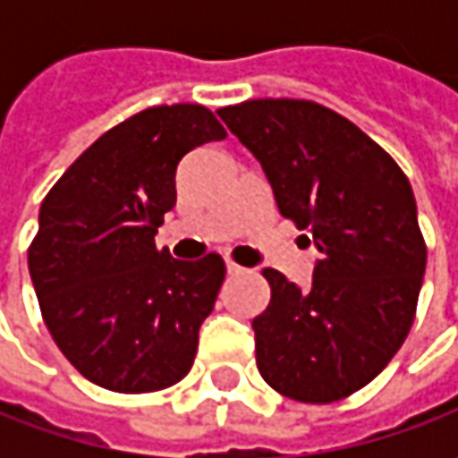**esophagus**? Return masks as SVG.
<instances>
[{
	"label": "esophagus",
	"mask_w": 458,
	"mask_h": 458,
	"mask_svg": "<svg viewBox=\"0 0 458 458\" xmlns=\"http://www.w3.org/2000/svg\"><path fill=\"white\" fill-rule=\"evenodd\" d=\"M226 273H229V275H242V273H244V267H239V265H234V262H226Z\"/></svg>",
	"instance_id": "34e87169"
}]
</instances>
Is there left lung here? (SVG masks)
<instances>
[{"mask_svg": "<svg viewBox=\"0 0 458 458\" xmlns=\"http://www.w3.org/2000/svg\"><path fill=\"white\" fill-rule=\"evenodd\" d=\"M219 116L318 252L308 288L262 273L270 306L252 321L257 369L293 400H342L377 377L413 326L426 273L413 188L377 142L321 104L255 98Z\"/></svg>", "mask_w": 458, "mask_h": 458, "instance_id": "left-lung-1", "label": "left lung"}]
</instances>
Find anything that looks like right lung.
<instances>
[{"label":"right lung","mask_w":458,"mask_h":458,"mask_svg":"<svg viewBox=\"0 0 458 458\" xmlns=\"http://www.w3.org/2000/svg\"><path fill=\"white\" fill-rule=\"evenodd\" d=\"M226 132L201 104L152 106L101 134L45 196L27 265L45 326L98 387L152 393L188 375L224 259L157 250L185 155Z\"/></svg>","instance_id":"1"}]
</instances>
